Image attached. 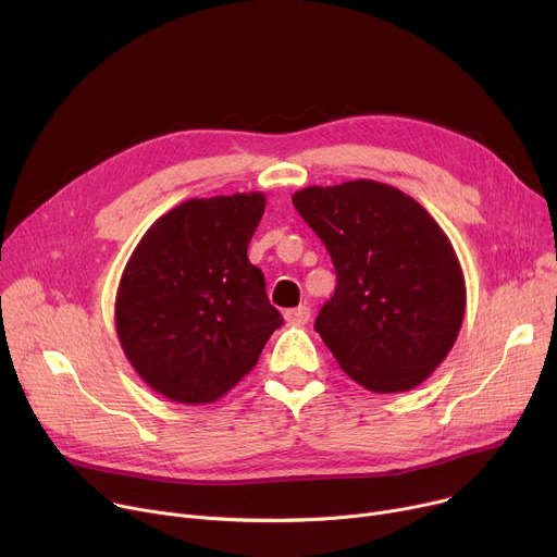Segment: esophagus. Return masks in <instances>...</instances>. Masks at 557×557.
Returning a JSON list of instances; mask_svg holds the SVG:
<instances>
[{
    "label": "esophagus",
    "mask_w": 557,
    "mask_h": 557,
    "mask_svg": "<svg viewBox=\"0 0 557 557\" xmlns=\"http://www.w3.org/2000/svg\"><path fill=\"white\" fill-rule=\"evenodd\" d=\"M284 320H286L288 324H307V322L311 320V309H309L307 305L288 309V311L284 313Z\"/></svg>",
    "instance_id": "34e87169"
}]
</instances>
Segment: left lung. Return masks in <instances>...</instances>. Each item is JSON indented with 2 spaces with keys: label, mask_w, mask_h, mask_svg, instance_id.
<instances>
[{
  "label": "left lung",
  "mask_w": 557,
  "mask_h": 557,
  "mask_svg": "<svg viewBox=\"0 0 557 557\" xmlns=\"http://www.w3.org/2000/svg\"><path fill=\"white\" fill-rule=\"evenodd\" d=\"M293 206L336 269V293L313 324L333 358L369 392L421 385L450 354L466 311L448 235L419 201L372 178L311 185Z\"/></svg>",
  "instance_id": "obj_1"
}]
</instances>
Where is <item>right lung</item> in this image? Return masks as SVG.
I'll return each instance as SVG.
<instances>
[{"label": "right lung", "instance_id": "add662e5", "mask_svg": "<svg viewBox=\"0 0 557 557\" xmlns=\"http://www.w3.org/2000/svg\"><path fill=\"white\" fill-rule=\"evenodd\" d=\"M262 193L190 199L134 248L116 295V333L138 376L183 405L214 403L257 364L282 326L248 244Z\"/></svg>", "mask_w": 557, "mask_h": 557}]
</instances>
